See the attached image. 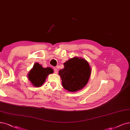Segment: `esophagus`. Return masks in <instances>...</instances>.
I'll use <instances>...</instances> for the list:
<instances>
[{"label": "esophagus", "instance_id": "34e87169", "mask_svg": "<svg viewBox=\"0 0 130 130\" xmlns=\"http://www.w3.org/2000/svg\"><path fill=\"white\" fill-rule=\"evenodd\" d=\"M54 72H55V73H58V70H57V69L54 68Z\"/></svg>", "mask_w": 130, "mask_h": 130}]
</instances>
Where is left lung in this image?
Masks as SVG:
<instances>
[{
  "label": "left lung",
  "instance_id": "1",
  "mask_svg": "<svg viewBox=\"0 0 130 130\" xmlns=\"http://www.w3.org/2000/svg\"><path fill=\"white\" fill-rule=\"evenodd\" d=\"M64 68L60 70L62 87L70 92H75L87 85L91 74L88 61L82 58L75 57L64 63Z\"/></svg>",
  "mask_w": 130,
  "mask_h": 130
}]
</instances>
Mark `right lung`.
<instances>
[{"instance_id": "add662e5", "label": "right lung", "mask_w": 130, "mask_h": 130, "mask_svg": "<svg viewBox=\"0 0 130 130\" xmlns=\"http://www.w3.org/2000/svg\"><path fill=\"white\" fill-rule=\"evenodd\" d=\"M53 73L54 71L51 68H43L41 65L36 62L29 72L28 78L34 86L39 87L44 84L47 75Z\"/></svg>"}]
</instances>
